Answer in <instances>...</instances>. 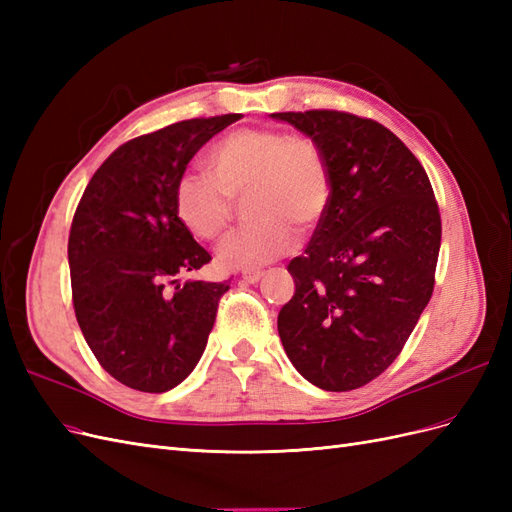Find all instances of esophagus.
<instances>
[{"instance_id":"esophagus-1","label":"esophagus","mask_w":512,"mask_h":512,"mask_svg":"<svg viewBox=\"0 0 512 512\" xmlns=\"http://www.w3.org/2000/svg\"><path fill=\"white\" fill-rule=\"evenodd\" d=\"M260 277H262V271H243V273H241V280L247 282V284L260 282Z\"/></svg>"}]
</instances>
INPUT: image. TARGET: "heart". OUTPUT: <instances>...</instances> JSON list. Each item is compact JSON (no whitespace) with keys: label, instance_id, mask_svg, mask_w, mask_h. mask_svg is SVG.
Instances as JSON below:
<instances>
[{"label":"heart","instance_id":"heart-1","mask_svg":"<svg viewBox=\"0 0 512 512\" xmlns=\"http://www.w3.org/2000/svg\"><path fill=\"white\" fill-rule=\"evenodd\" d=\"M209 173L185 170L175 185L181 224L200 239H215L232 215V198L250 192L252 218L218 245L224 269H256L284 256L294 228H312L327 211L329 168L314 141L282 130L243 128L230 132L207 153Z\"/></svg>","mask_w":512,"mask_h":512}]
</instances>
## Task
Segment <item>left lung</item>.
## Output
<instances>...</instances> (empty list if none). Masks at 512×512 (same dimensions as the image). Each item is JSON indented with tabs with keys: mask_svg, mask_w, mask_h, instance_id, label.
<instances>
[{
	"mask_svg": "<svg viewBox=\"0 0 512 512\" xmlns=\"http://www.w3.org/2000/svg\"><path fill=\"white\" fill-rule=\"evenodd\" d=\"M320 149L331 194L277 316L290 363L324 391L378 378L433 292L442 224L425 168L378 121L339 111L273 113Z\"/></svg>",
	"mask_w": 512,
	"mask_h": 512,
	"instance_id": "1",
	"label": "left lung"
}]
</instances>
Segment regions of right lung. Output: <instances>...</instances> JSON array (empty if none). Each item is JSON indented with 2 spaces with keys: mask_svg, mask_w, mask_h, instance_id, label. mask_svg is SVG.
I'll return each instance as SVG.
<instances>
[{
  "mask_svg": "<svg viewBox=\"0 0 512 512\" xmlns=\"http://www.w3.org/2000/svg\"><path fill=\"white\" fill-rule=\"evenodd\" d=\"M241 115L188 119L121 145L76 207L68 262L74 314L121 384L166 393L205 352L226 282L185 280L211 260L175 211V185L207 141Z\"/></svg>",
  "mask_w": 512,
  "mask_h": 512,
  "instance_id": "add662e5",
  "label": "right lung"
}]
</instances>
